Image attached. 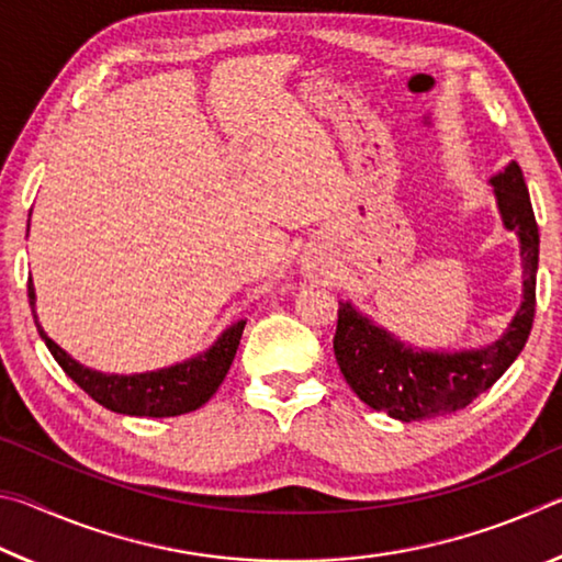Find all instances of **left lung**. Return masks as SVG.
I'll return each instance as SVG.
<instances>
[{
	"label": "left lung",
	"instance_id": "1",
	"mask_svg": "<svg viewBox=\"0 0 562 562\" xmlns=\"http://www.w3.org/2000/svg\"><path fill=\"white\" fill-rule=\"evenodd\" d=\"M491 186L503 225L518 235L522 265V302L501 339L465 351L414 349L376 327L351 302H339L335 357L341 374L361 402L398 422H422L465 408L498 382L528 341L536 317L538 223L516 160L493 176Z\"/></svg>",
	"mask_w": 562,
	"mask_h": 562
}]
</instances>
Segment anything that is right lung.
Here are the masks:
<instances>
[{"label": "right lung", "instance_id": "1", "mask_svg": "<svg viewBox=\"0 0 562 562\" xmlns=\"http://www.w3.org/2000/svg\"><path fill=\"white\" fill-rule=\"evenodd\" d=\"M34 300V284L30 280V304L34 325L40 329V337L44 339V345L49 347L54 359L59 361L66 376H71L93 402L111 408V412L128 416L164 418L201 408L207 398L217 392V386L223 384L245 329V319L235 322V325L227 327L223 335L217 337L215 345L207 349L205 355L188 359L183 364L158 369V372L119 376L93 372V369L79 364V361L66 355L56 341L46 337L40 319H36Z\"/></svg>", "mask_w": 562, "mask_h": 562}]
</instances>
